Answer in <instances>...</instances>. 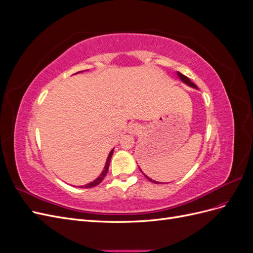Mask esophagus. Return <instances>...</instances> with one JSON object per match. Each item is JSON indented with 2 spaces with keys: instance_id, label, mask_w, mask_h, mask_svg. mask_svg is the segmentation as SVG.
<instances>
[{
  "instance_id": "obj_1",
  "label": "esophagus",
  "mask_w": 253,
  "mask_h": 253,
  "mask_svg": "<svg viewBox=\"0 0 253 253\" xmlns=\"http://www.w3.org/2000/svg\"><path fill=\"white\" fill-rule=\"evenodd\" d=\"M141 131V126L138 124H131L128 126V132L131 134H138Z\"/></svg>"
}]
</instances>
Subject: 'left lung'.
Wrapping results in <instances>:
<instances>
[{"mask_svg": "<svg viewBox=\"0 0 253 253\" xmlns=\"http://www.w3.org/2000/svg\"><path fill=\"white\" fill-rule=\"evenodd\" d=\"M177 75H178V77L180 78V80H181L182 82H185L186 84H188L189 86H192V87H194V88H197V86L195 85V84H194L192 81H191L188 77H186L185 75H182V74H181V73H179V72L177 73ZM140 171H141V170H140ZM141 172H142V171H141ZM142 173H143V172H142ZM144 176H145V177H147V179H149L150 181H153V182H155V183H159V182H157V181H155V180H152L150 177H148L147 175H144Z\"/></svg>", "mask_w": 253, "mask_h": 253, "instance_id": "1", "label": "left lung"}]
</instances>
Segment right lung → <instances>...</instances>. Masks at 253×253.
<instances>
[{
	"instance_id": "add662e5",
	"label": "right lung",
	"mask_w": 253,
	"mask_h": 253,
	"mask_svg": "<svg viewBox=\"0 0 253 253\" xmlns=\"http://www.w3.org/2000/svg\"><path fill=\"white\" fill-rule=\"evenodd\" d=\"M113 152H114V150H112V151L110 152V154H109V156H108V159H106L104 170L102 171V173L100 174V176H99V177H98L97 179H95L94 181H91V182L87 183V185L80 186V188H93V187H96V186H98L99 183H100V182L104 179L106 173H108V171H109V166H110V162H111V158H112V155H113Z\"/></svg>"
}]
</instances>
